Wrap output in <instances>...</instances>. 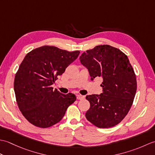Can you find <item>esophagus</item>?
Listing matches in <instances>:
<instances>
[{
	"mask_svg": "<svg viewBox=\"0 0 155 155\" xmlns=\"http://www.w3.org/2000/svg\"><path fill=\"white\" fill-rule=\"evenodd\" d=\"M77 99L78 100H82L84 98V96H83V95H77Z\"/></svg>",
	"mask_w": 155,
	"mask_h": 155,
	"instance_id": "obj_1",
	"label": "esophagus"
}]
</instances>
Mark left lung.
Instances as JSON below:
<instances>
[{
	"label": "left lung",
	"instance_id": "left-lung-1",
	"mask_svg": "<svg viewBox=\"0 0 155 155\" xmlns=\"http://www.w3.org/2000/svg\"><path fill=\"white\" fill-rule=\"evenodd\" d=\"M91 80L103 78V93L87 95V119L98 128L114 127L126 117L137 91V79L127 56L110 45H98L80 57Z\"/></svg>",
	"mask_w": 155,
	"mask_h": 155
}]
</instances>
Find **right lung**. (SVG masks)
Listing matches in <instances>:
<instances>
[{
  "label": "right lung",
  "instance_id": "add662e5",
  "mask_svg": "<svg viewBox=\"0 0 155 155\" xmlns=\"http://www.w3.org/2000/svg\"><path fill=\"white\" fill-rule=\"evenodd\" d=\"M79 53L43 46L25 56L15 74L14 90L19 109L29 123L48 128L63 118L77 97L72 93L62 94L51 85Z\"/></svg>",
  "mask_w": 155,
  "mask_h": 155
}]
</instances>
